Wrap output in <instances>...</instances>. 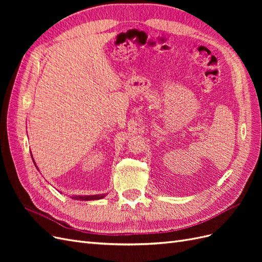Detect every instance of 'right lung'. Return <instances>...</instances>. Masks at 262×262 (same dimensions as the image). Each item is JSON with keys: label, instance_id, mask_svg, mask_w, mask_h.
Listing matches in <instances>:
<instances>
[{"label": "right lung", "instance_id": "obj_1", "mask_svg": "<svg viewBox=\"0 0 262 262\" xmlns=\"http://www.w3.org/2000/svg\"><path fill=\"white\" fill-rule=\"evenodd\" d=\"M30 154H31V153H30ZM31 158H33V162H34V164H35V166H36V168L39 170V168L37 167V165H36V163H35V161H34V157L31 156ZM61 193H62V192H61ZM105 196H106L105 193H102V194H93V195H76V194L71 195V198H72L73 200H81V201L100 200V199H102V198H105Z\"/></svg>", "mask_w": 262, "mask_h": 262}]
</instances>
